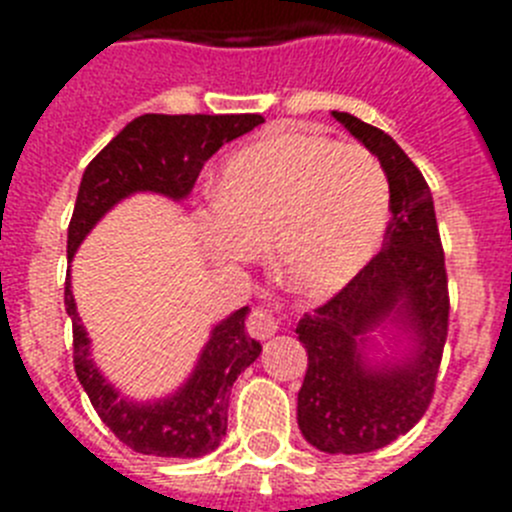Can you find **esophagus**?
<instances>
[{
	"label": "esophagus",
	"mask_w": 512,
	"mask_h": 512,
	"mask_svg": "<svg viewBox=\"0 0 512 512\" xmlns=\"http://www.w3.org/2000/svg\"><path fill=\"white\" fill-rule=\"evenodd\" d=\"M277 330H279V318L274 315V312L266 310V307H256V310L251 312V318H248V333H251L253 338L266 341V338L274 336Z\"/></svg>",
	"instance_id": "obj_1"
}]
</instances>
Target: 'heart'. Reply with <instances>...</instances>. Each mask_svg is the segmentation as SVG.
I'll use <instances>...</instances> for the list:
<instances>
[{
	"instance_id": "heart-1",
	"label": "heart",
	"mask_w": 512,
	"mask_h": 512,
	"mask_svg": "<svg viewBox=\"0 0 512 512\" xmlns=\"http://www.w3.org/2000/svg\"><path fill=\"white\" fill-rule=\"evenodd\" d=\"M390 220L377 158L315 133H274L225 161L202 235L215 259L253 261L271 241L279 277L328 297L364 269Z\"/></svg>"
}]
</instances>
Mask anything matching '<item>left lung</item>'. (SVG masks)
<instances>
[{
	"mask_svg": "<svg viewBox=\"0 0 512 512\" xmlns=\"http://www.w3.org/2000/svg\"><path fill=\"white\" fill-rule=\"evenodd\" d=\"M333 117L379 158L392 217L382 251L297 323L307 348L297 425L325 454H366L405 436L431 405L449 333V279L431 189L418 166L384 130L348 112ZM387 327L409 336L405 360L365 354L371 336Z\"/></svg>",
	"mask_w": 512,
	"mask_h": 512,
	"instance_id": "left-lung-1",
	"label": "left lung"
}]
</instances>
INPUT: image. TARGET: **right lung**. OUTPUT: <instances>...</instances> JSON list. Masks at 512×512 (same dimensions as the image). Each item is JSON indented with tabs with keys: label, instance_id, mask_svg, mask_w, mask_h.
<instances>
[{
	"label": "right lung",
	"instance_id": "obj_1",
	"mask_svg": "<svg viewBox=\"0 0 512 512\" xmlns=\"http://www.w3.org/2000/svg\"><path fill=\"white\" fill-rule=\"evenodd\" d=\"M261 122V115H140L128 122L81 176L69 223V261L117 202L135 192L184 200L207 158ZM63 305L74 325L76 377L102 423L125 446L169 459H197L220 446L228 431L230 387L261 354V343L246 330L248 307L230 312L212 328L194 372L174 395L135 402L122 397L89 356L87 328L71 295V271L66 274Z\"/></svg>",
	"mask_w": 512,
	"mask_h": 512
}]
</instances>
